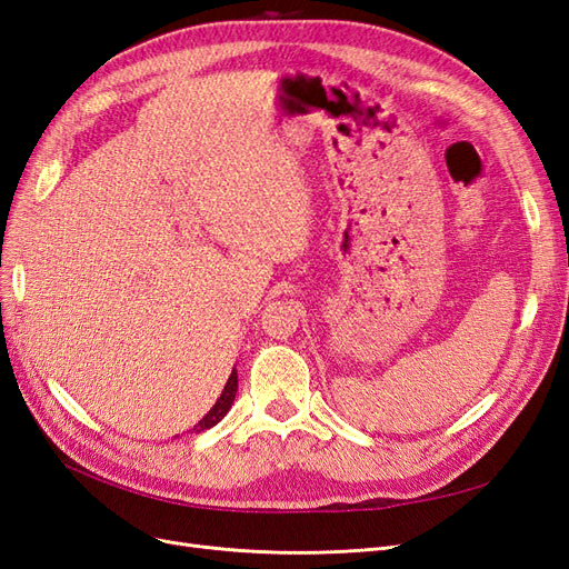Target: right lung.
Wrapping results in <instances>:
<instances>
[{"mask_svg":"<svg viewBox=\"0 0 569 569\" xmlns=\"http://www.w3.org/2000/svg\"><path fill=\"white\" fill-rule=\"evenodd\" d=\"M234 393H237V370H232V375L228 377V385L226 389H222L220 399L216 401V406L206 412V416L194 425V432H203V429H211L213 425H218L222 418L228 416V410L232 408V401H234Z\"/></svg>","mask_w":569,"mask_h":569,"instance_id":"add662e5","label":"right lung"}]
</instances>
